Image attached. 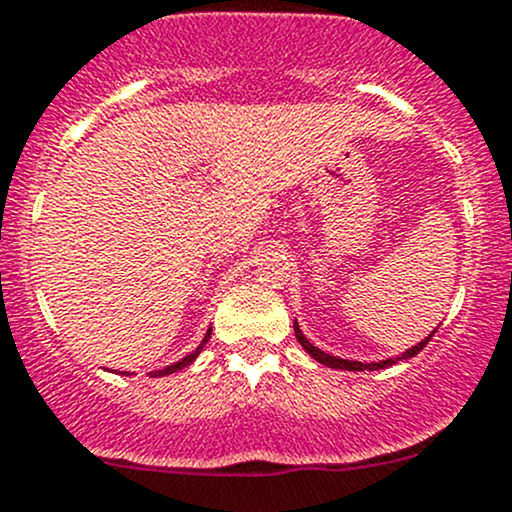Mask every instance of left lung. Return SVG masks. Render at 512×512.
I'll return each instance as SVG.
<instances>
[{"instance_id": "8db88e82", "label": "left lung", "mask_w": 512, "mask_h": 512, "mask_svg": "<svg viewBox=\"0 0 512 512\" xmlns=\"http://www.w3.org/2000/svg\"><path fill=\"white\" fill-rule=\"evenodd\" d=\"M294 333H297V341L301 343V348H304V351L309 353L311 358H314V360H319V363L328 365V368H338V370H380V368H387V365L397 363V360H407V358H414V355H417L419 351H422L424 346H427V343H429V338L434 336V333H429V336L424 338L422 343H417V346L407 348V351L402 353L400 358H387V360H380V363H358V360H343V358H336V355H328V353H324V351H321V348H316L314 343H309V341H306V336H304V333H301L299 324H294Z\"/></svg>"}]
</instances>
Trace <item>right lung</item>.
Returning <instances> with one entry per match:
<instances>
[{
    "label": "right lung",
    "instance_id": "add662e5",
    "mask_svg": "<svg viewBox=\"0 0 512 512\" xmlns=\"http://www.w3.org/2000/svg\"><path fill=\"white\" fill-rule=\"evenodd\" d=\"M208 338H211V331H208V333H206V338H203V341H201V346H198V348H196V351H193L191 355H186V358H181V360H179V363L169 365V368H164V370H154V373H149V375H152V378H157V375H171V373H176V370L186 368V365H188V363H193V358H196V355H198V353H201V348H203V346H206V343H208Z\"/></svg>",
    "mask_w": 512,
    "mask_h": 512
}]
</instances>
